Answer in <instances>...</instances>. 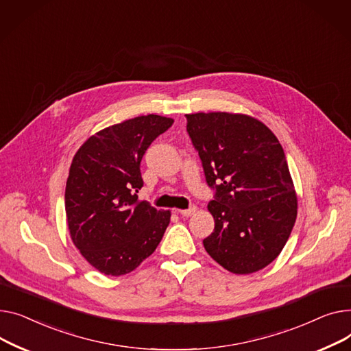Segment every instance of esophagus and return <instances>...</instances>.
<instances>
[{"label":"esophagus","instance_id":"34e87169","mask_svg":"<svg viewBox=\"0 0 351 351\" xmlns=\"http://www.w3.org/2000/svg\"><path fill=\"white\" fill-rule=\"evenodd\" d=\"M195 211H197V207H190L189 210H180L178 214L182 215V217H190V215H193Z\"/></svg>","mask_w":351,"mask_h":351}]
</instances>
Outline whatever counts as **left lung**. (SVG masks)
<instances>
[{
    "mask_svg": "<svg viewBox=\"0 0 351 351\" xmlns=\"http://www.w3.org/2000/svg\"><path fill=\"white\" fill-rule=\"evenodd\" d=\"M187 133L214 199V232L204 248L226 271L254 274L278 258L298 215L285 152L259 120L225 112L194 113Z\"/></svg>",
    "mask_w": 351,
    "mask_h": 351,
    "instance_id": "left-lung-1",
    "label": "left lung"
}]
</instances>
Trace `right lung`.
Masks as SVG:
<instances>
[{"label": "right lung", "mask_w": 351, "mask_h": 351, "mask_svg": "<svg viewBox=\"0 0 351 351\" xmlns=\"http://www.w3.org/2000/svg\"><path fill=\"white\" fill-rule=\"evenodd\" d=\"M173 119L138 116L100 130L72 160L65 210L76 248L101 274L120 276L149 258L170 223V211L138 201L141 158Z\"/></svg>", "instance_id": "add662e5"}]
</instances>
